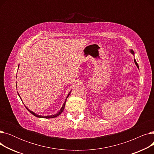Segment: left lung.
Returning a JSON list of instances; mask_svg holds the SVG:
<instances>
[{
  "mask_svg": "<svg viewBox=\"0 0 154 154\" xmlns=\"http://www.w3.org/2000/svg\"><path fill=\"white\" fill-rule=\"evenodd\" d=\"M131 52H132V54H134V51H132V50H131ZM134 62H135V63L136 64V66H137V67H138V68H139V65H138V63H137V62H136V60H135V59H134Z\"/></svg>",
  "mask_w": 154,
  "mask_h": 154,
  "instance_id": "left-lung-1",
  "label": "left lung"
}]
</instances>
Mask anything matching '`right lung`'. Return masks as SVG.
I'll list each match as a JSON object with an SVG mask.
<instances>
[{
	"instance_id": "obj_1",
	"label": "right lung",
	"mask_w": 154,
	"mask_h": 154,
	"mask_svg": "<svg viewBox=\"0 0 154 154\" xmlns=\"http://www.w3.org/2000/svg\"><path fill=\"white\" fill-rule=\"evenodd\" d=\"M16 86H17V85H16ZM70 92H71V91L69 93V94H68V95H67V98H68V97L69 96V95H70ZM18 95H19V96L20 97V95H19V94H18ZM67 98H66V101L64 102V103H63V106H62V108L60 109V110H59V112H58V113H57L56 114H55V115H52V116H39V115H37V114H36L35 113H34V112H33L32 111H31V110H30L27 107H26V109L31 113V114H32V115H34V116H35V117H39V118H45V119H51V118H54V117H57V116H59L61 113L63 112V110H64V108H65V105H66V100H67Z\"/></svg>"
}]
</instances>
